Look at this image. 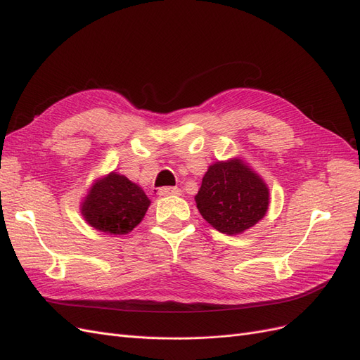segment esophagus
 <instances>
[{
	"mask_svg": "<svg viewBox=\"0 0 360 360\" xmlns=\"http://www.w3.org/2000/svg\"><path fill=\"white\" fill-rule=\"evenodd\" d=\"M181 191L179 188H171V186H167V188H160L159 189V195L160 197H168V195H180Z\"/></svg>",
	"mask_w": 360,
	"mask_h": 360,
	"instance_id": "1",
	"label": "esophagus"
}]
</instances>
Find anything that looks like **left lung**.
<instances>
[{
  "label": "left lung",
  "instance_id": "1",
  "mask_svg": "<svg viewBox=\"0 0 360 360\" xmlns=\"http://www.w3.org/2000/svg\"><path fill=\"white\" fill-rule=\"evenodd\" d=\"M204 219L224 234H240L267 212L269 189L240 159L216 162L195 197Z\"/></svg>",
  "mask_w": 360,
  "mask_h": 360
}]
</instances>
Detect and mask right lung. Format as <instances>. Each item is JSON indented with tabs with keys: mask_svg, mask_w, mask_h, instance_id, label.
I'll list each match as a JSON object with an SVG mask.
<instances>
[{
	"mask_svg": "<svg viewBox=\"0 0 360 360\" xmlns=\"http://www.w3.org/2000/svg\"><path fill=\"white\" fill-rule=\"evenodd\" d=\"M150 200L138 184L111 172L97 181L82 204L85 221L108 234H126L143 221Z\"/></svg>",
	"mask_w": 360,
	"mask_h": 360,
	"instance_id": "add662e5",
	"label": "right lung"
}]
</instances>
